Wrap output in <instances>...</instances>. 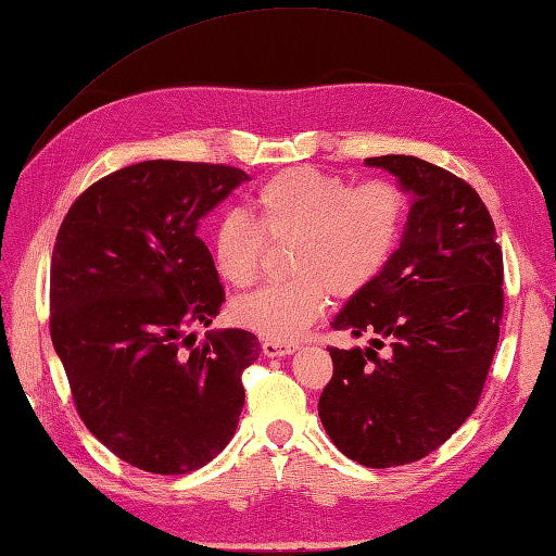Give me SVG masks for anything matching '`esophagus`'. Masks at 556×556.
<instances>
[{"mask_svg":"<svg viewBox=\"0 0 556 556\" xmlns=\"http://www.w3.org/2000/svg\"><path fill=\"white\" fill-rule=\"evenodd\" d=\"M262 350L270 359H276V356H288L292 352H298V344H280V342H264Z\"/></svg>","mask_w":556,"mask_h":556,"instance_id":"esophagus-1","label":"esophagus"}]
</instances>
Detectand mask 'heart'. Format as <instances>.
I'll use <instances>...</instances> for the list:
<instances>
[{
    "label": "heart",
    "mask_w": 556,
    "mask_h": 556,
    "mask_svg": "<svg viewBox=\"0 0 556 556\" xmlns=\"http://www.w3.org/2000/svg\"><path fill=\"white\" fill-rule=\"evenodd\" d=\"M256 224L238 212L216 218L208 232L216 274L230 286L256 276L264 236L292 240L286 282H268L230 304L240 328L270 342H292L326 309L328 292L350 300L382 274L400 242L406 197L390 180L352 185L312 166L268 178L252 194Z\"/></svg>",
    "instance_id": "obj_1"
}]
</instances>
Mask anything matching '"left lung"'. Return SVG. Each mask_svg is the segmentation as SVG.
<instances>
[{"label": "left lung", "instance_id": "left-lung-1", "mask_svg": "<svg viewBox=\"0 0 556 556\" xmlns=\"http://www.w3.org/2000/svg\"><path fill=\"white\" fill-rule=\"evenodd\" d=\"M366 166L397 178L412 204L388 266L332 318L336 330L371 340L328 348L318 416L344 456L388 468L424 459L473 414L500 340L504 266L471 185L404 154Z\"/></svg>", "mask_w": 556, "mask_h": 556}]
</instances>
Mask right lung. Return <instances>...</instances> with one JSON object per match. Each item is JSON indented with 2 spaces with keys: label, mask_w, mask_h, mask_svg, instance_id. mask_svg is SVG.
<instances>
[{
  "label": "right lung",
  "mask_w": 556,
  "mask_h": 556,
  "mask_svg": "<svg viewBox=\"0 0 556 556\" xmlns=\"http://www.w3.org/2000/svg\"><path fill=\"white\" fill-rule=\"evenodd\" d=\"M250 180L240 168L132 164L85 190L59 228L49 328L90 433L142 471L202 468L236 435L242 371L262 344L208 330L226 302L200 220Z\"/></svg>",
  "instance_id": "add662e5"
}]
</instances>
